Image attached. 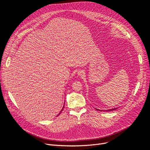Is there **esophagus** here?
I'll list each match as a JSON object with an SVG mask.
<instances>
[{
	"label": "esophagus",
	"instance_id": "esophagus-1",
	"mask_svg": "<svg viewBox=\"0 0 150 150\" xmlns=\"http://www.w3.org/2000/svg\"><path fill=\"white\" fill-rule=\"evenodd\" d=\"M78 74L79 75H83V74H84V72H83V71H79L78 72Z\"/></svg>",
	"mask_w": 150,
	"mask_h": 150
}]
</instances>
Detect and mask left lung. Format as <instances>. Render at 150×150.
Segmentation results:
<instances>
[{
	"mask_svg": "<svg viewBox=\"0 0 150 150\" xmlns=\"http://www.w3.org/2000/svg\"><path fill=\"white\" fill-rule=\"evenodd\" d=\"M115 109H110V110H106V112H109V111H112V110H115Z\"/></svg>",
	"mask_w": 150,
	"mask_h": 150,
	"instance_id": "obj_1",
	"label": "left lung"
}]
</instances>
